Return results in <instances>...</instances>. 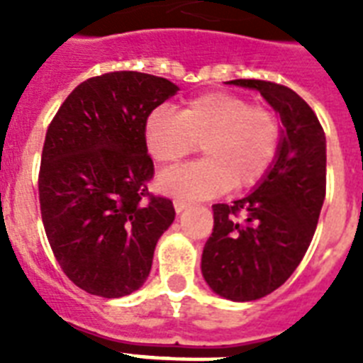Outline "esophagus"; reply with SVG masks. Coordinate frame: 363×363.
<instances>
[{
  "mask_svg": "<svg viewBox=\"0 0 363 363\" xmlns=\"http://www.w3.org/2000/svg\"><path fill=\"white\" fill-rule=\"evenodd\" d=\"M173 207H175L177 213H182V211L188 207V203L186 201H182V199H175V201H173Z\"/></svg>",
  "mask_w": 363,
  "mask_h": 363,
  "instance_id": "34e87169",
  "label": "esophagus"
}]
</instances>
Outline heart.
<instances>
[{"label": "heart", "instance_id": "heart-1", "mask_svg": "<svg viewBox=\"0 0 363 363\" xmlns=\"http://www.w3.org/2000/svg\"><path fill=\"white\" fill-rule=\"evenodd\" d=\"M281 139L275 111L230 92L198 96L179 115L158 107L145 121V145L162 167L179 164L201 143L205 160L160 177V190L182 199H209L232 186L258 184L275 162Z\"/></svg>", "mask_w": 363, "mask_h": 363}]
</instances>
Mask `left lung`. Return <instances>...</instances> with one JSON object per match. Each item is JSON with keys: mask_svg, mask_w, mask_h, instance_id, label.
<instances>
[{"mask_svg": "<svg viewBox=\"0 0 363 363\" xmlns=\"http://www.w3.org/2000/svg\"><path fill=\"white\" fill-rule=\"evenodd\" d=\"M230 84L258 90L284 125L275 162L256 190L213 205L215 226L201 254L213 292L254 301L288 281L313 241L326 198V135L315 111L288 86L256 79Z\"/></svg>", "mask_w": 363, "mask_h": 363, "instance_id": "left-lung-1", "label": "left lung"}]
</instances>
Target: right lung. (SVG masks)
<instances>
[{"mask_svg":"<svg viewBox=\"0 0 363 363\" xmlns=\"http://www.w3.org/2000/svg\"><path fill=\"white\" fill-rule=\"evenodd\" d=\"M179 86L115 71L81 82L45 137L39 203L60 267L79 288L122 298L147 281L156 242L175 220L171 199L152 196L145 121Z\"/></svg>","mask_w":363,"mask_h":363,"instance_id":"add662e5","label":"right lung"}]
</instances>
